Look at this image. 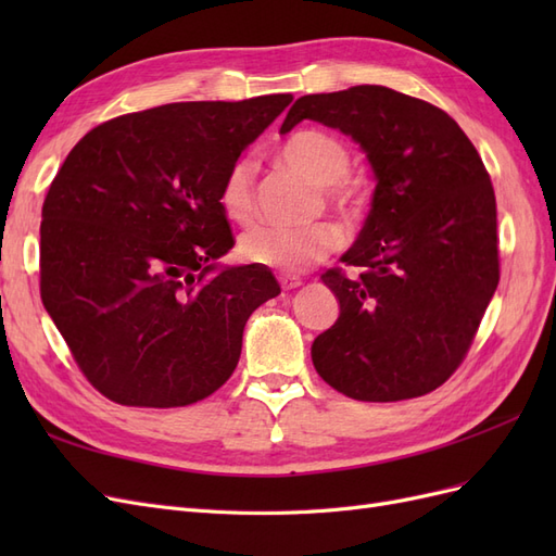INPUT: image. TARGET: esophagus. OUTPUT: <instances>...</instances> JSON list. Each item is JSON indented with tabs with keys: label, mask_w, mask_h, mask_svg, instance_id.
Masks as SVG:
<instances>
[{
	"label": "esophagus",
	"mask_w": 556,
	"mask_h": 556,
	"mask_svg": "<svg viewBox=\"0 0 556 556\" xmlns=\"http://www.w3.org/2000/svg\"><path fill=\"white\" fill-rule=\"evenodd\" d=\"M278 282H280V288H282V290H296L299 285H304V280H301L299 276H288V274L280 276V278H278Z\"/></svg>",
	"instance_id": "1"
}]
</instances>
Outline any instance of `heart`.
Segmentation results:
<instances>
[{"label":"heart","instance_id":"1","mask_svg":"<svg viewBox=\"0 0 556 556\" xmlns=\"http://www.w3.org/2000/svg\"><path fill=\"white\" fill-rule=\"evenodd\" d=\"M276 160L317 185L319 199L315 211L327 208L345 223H357L364 215L362 185L348 176L352 153L343 139L323 129H299L276 148ZM217 206L231 223L248 225L255 215V164L241 157L229 164L220 188ZM341 245L336 225L319 220L299 229L260 225L245 231L239 241V255L257 266L276 268L282 274H299L327 260Z\"/></svg>","mask_w":556,"mask_h":556}]
</instances>
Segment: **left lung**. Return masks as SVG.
Returning <instances> with one entry per match:
<instances>
[{"mask_svg": "<svg viewBox=\"0 0 556 556\" xmlns=\"http://www.w3.org/2000/svg\"><path fill=\"white\" fill-rule=\"evenodd\" d=\"M306 117L355 139L378 178L341 257L352 274H323L341 315L313 343L315 371L357 401L429 394L464 362L498 285L490 174L443 109L390 88L301 97L280 134Z\"/></svg>", "mask_w": 556, "mask_h": 556, "instance_id": "obj_1", "label": "left lung"}]
</instances>
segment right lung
<instances>
[{"label": "right lung", "instance_id": "obj_1", "mask_svg": "<svg viewBox=\"0 0 556 556\" xmlns=\"http://www.w3.org/2000/svg\"><path fill=\"white\" fill-rule=\"evenodd\" d=\"M292 99L117 115L66 155L41 211L39 288L99 394L121 406L180 408L233 374L248 317L280 285L257 264L213 271L237 243L217 188Z\"/></svg>", "mask_w": 556, "mask_h": 556}]
</instances>
